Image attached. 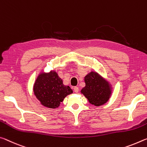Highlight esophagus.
<instances>
[{
	"instance_id": "1",
	"label": "esophagus",
	"mask_w": 147,
	"mask_h": 147,
	"mask_svg": "<svg viewBox=\"0 0 147 147\" xmlns=\"http://www.w3.org/2000/svg\"><path fill=\"white\" fill-rule=\"evenodd\" d=\"M74 92H75L76 93H78L79 92V88L78 87V86H74Z\"/></svg>"
}]
</instances>
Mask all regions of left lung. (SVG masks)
I'll use <instances>...</instances> for the list:
<instances>
[{
  "label": "left lung",
  "mask_w": 147,
  "mask_h": 147,
  "mask_svg": "<svg viewBox=\"0 0 147 147\" xmlns=\"http://www.w3.org/2000/svg\"><path fill=\"white\" fill-rule=\"evenodd\" d=\"M85 86L81 90L90 104L100 106L108 102L112 95L113 87L109 81L92 71L85 77Z\"/></svg>",
  "instance_id": "left-lung-1"
}]
</instances>
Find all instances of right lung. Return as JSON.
I'll return each instance as SVG.
<instances>
[{"label": "right lung", "mask_w": 147, "mask_h": 147, "mask_svg": "<svg viewBox=\"0 0 147 147\" xmlns=\"http://www.w3.org/2000/svg\"><path fill=\"white\" fill-rule=\"evenodd\" d=\"M33 92L42 105L55 109L59 107L67 96L73 93V90L69 86L64 85L56 71L42 70L34 83Z\"/></svg>", "instance_id": "1"}]
</instances>
